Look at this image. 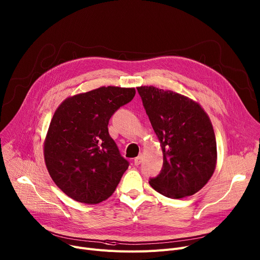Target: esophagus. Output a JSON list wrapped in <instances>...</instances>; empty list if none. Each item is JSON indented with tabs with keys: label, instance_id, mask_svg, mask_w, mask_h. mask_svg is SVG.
Listing matches in <instances>:
<instances>
[{
	"label": "esophagus",
	"instance_id": "1",
	"mask_svg": "<svg viewBox=\"0 0 260 260\" xmlns=\"http://www.w3.org/2000/svg\"><path fill=\"white\" fill-rule=\"evenodd\" d=\"M142 160H143V155L141 154V155H139V156H137V157L134 159V165H135V166L141 165Z\"/></svg>",
	"mask_w": 260,
	"mask_h": 260
}]
</instances>
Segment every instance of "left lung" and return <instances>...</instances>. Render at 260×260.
Segmentation results:
<instances>
[{
	"mask_svg": "<svg viewBox=\"0 0 260 260\" xmlns=\"http://www.w3.org/2000/svg\"><path fill=\"white\" fill-rule=\"evenodd\" d=\"M137 91L164 154L160 173L149 184L174 200L195 194L216 167V140L209 116L197 103L173 91L153 86Z\"/></svg>",
	"mask_w": 260,
	"mask_h": 260,
	"instance_id": "left-lung-1",
	"label": "left lung"
}]
</instances>
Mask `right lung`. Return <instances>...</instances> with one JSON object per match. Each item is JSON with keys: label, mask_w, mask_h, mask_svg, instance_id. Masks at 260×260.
Segmentation results:
<instances>
[{"label": "right lung", "mask_w": 260, "mask_h": 260, "mask_svg": "<svg viewBox=\"0 0 260 260\" xmlns=\"http://www.w3.org/2000/svg\"><path fill=\"white\" fill-rule=\"evenodd\" d=\"M134 95V88L101 87L65 100L54 112L45 162L55 185L72 200L93 205L115 191L129 161L120 155L108 124Z\"/></svg>", "instance_id": "obj_1"}]
</instances>
